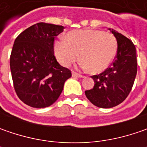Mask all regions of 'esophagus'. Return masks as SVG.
<instances>
[{"label":"esophagus","mask_w":147,"mask_h":147,"mask_svg":"<svg viewBox=\"0 0 147 147\" xmlns=\"http://www.w3.org/2000/svg\"><path fill=\"white\" fill-rule=\"evenodd\" d=\"M72 76L73 77H76V78H84V76H82V74H79L76 72H73L72 73Z\"/></svg>","instance_id":"obj_1"}]
</instances>
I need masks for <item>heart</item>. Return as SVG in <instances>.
Wrapping results in <instances>:
<instances>
[{
	"label": "heart",
	"mask_w": 147,
	"mask_h": 147,
	"mask_svg": "<svg viewBox=\"0 0 147 147\" xmlns=\"http://www.w3.org/2000/svg\"><path fill=\"white\" fill-rule=\"evenodd\" d=\"M55 54L64 66L69 65L80 57V66L92 73L106 69L115 58L117 41L114 35L100 30H77L68 33V39L61 37L54 46Z\"/></svg>",
	"instance_id": "1"
}]
</instances>
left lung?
I'll use <instances>...</instances> for the list:
<instances>
[{
  "instance_id": "1",
  "label": "left lung",
  "mask_w": 147,
  "mask_h": 147,
  "mask_svg": "<svg viewBox=\"0 0 147 147\" xmlns=\"http://www.w3.org/2000/svg\"><path fill=\"white\" fill-rule=\"evenodd\" d=\"M109 30L117 40V53L110 67L92 76L95 85L85 91L88 99L100 108H112L122 103L130 93L138 72L136 47L131 40L114 29Z\"/></svg>"
}]
</instances>
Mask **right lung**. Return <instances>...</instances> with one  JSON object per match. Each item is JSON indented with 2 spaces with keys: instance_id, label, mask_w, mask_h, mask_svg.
Segmentation results:
<instances>
[{
  "instance_id": "add662e5",
  "label": "right lung",
  "mask_w": 147,
  "mask_h": 147,
  "mask_svg": "<svg viewBox=\"0 0 147 147\" xmlns=\"http://www.w3.org/2000/svg\"><path fill=\"white\" fill-rule=\"evenodd\" d=\"M64 27L37 23L22 32L14 41L9 66L15 92L26 105L45 108L61 94L71 71L59 65L54 54L55 37Z\"/></svg>"
}]
</instances>
